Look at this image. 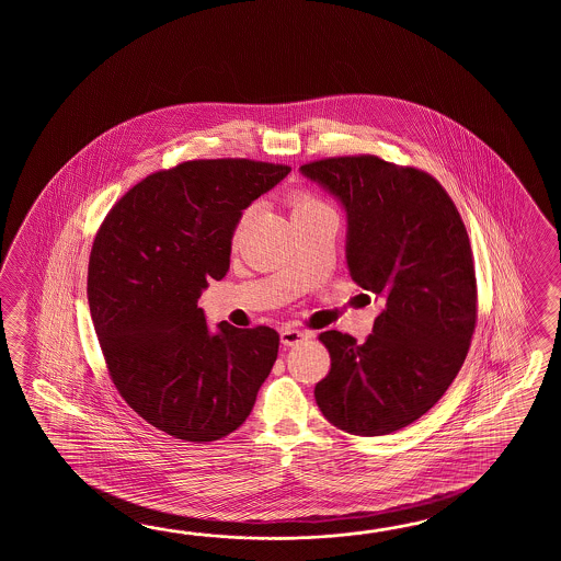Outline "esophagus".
<instances>
[{"label": "esophagus", "instance_id": "esophagus-1", "mask_svg": "<svg viewBox=\"0 0 561 561\" xmlns=\"http://www.w3.org/2000/svg\"><path fill=\"white\" fill-rule=\"evenodd\" d=\"M310 334L305 331H295V329H283L280 331V343L285 346H295L302 341H307Z\"/></svg>", "mask_w": 561, "mask_h": 561}]
</instances>
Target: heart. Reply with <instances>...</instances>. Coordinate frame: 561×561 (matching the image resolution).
Segmentation results:
<instances>
[{"label":"heart","mask_w":561,"mask_h":561,"mask_svg":"<svg viewBox=\"0 0 561 561\" xmlns=\"http://www.w3.org/2000/svg\"><path fill=\"white\" fill-rule=\"evenodd\" d=\"M290 206H293V216L307 215V213H317V210H331L321 198H317L310 192H295L290 196Z\"/></svg>","instance_id":"b5f03b06"}]
</instances>
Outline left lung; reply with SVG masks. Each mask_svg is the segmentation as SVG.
<instances>
[{"label":"left lung","instance_id":"8db88e82","mask_svg":"<svg viewBox=\"0 0 561 561\" xmlns=\"http://www.w3.org/2000/svg\"><path fill=\"white\" fill-rule=\"evenodd\" d=\"M346 213V266L381 302L363 345L321 333L331 370L314 399L334 427L377 437L425 415L461 369L476 331V266L466 225L442 184L377 156L300 167Z\"/></svg>","mask_w":561,"mask_h":561}]
</instances>
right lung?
Returning a JSON list of instances; mask_svg holds the SVG:
<instances>
[{
  "mask_svg": "<svg viewBox=\"0 0 561 561\" xmlns=\"http://www.w3.org/2000/svg\"><path fill=\"white\" fill-rule=\"evenodd\" d=\"M290 168L194 160L126 192L95 234L88 302L110 377L156 430L216 442L251 415L275 365L268 327L213 333L198 298L225 278L242 210Z\"/></svg>",
  "mask_w": 561,
  "mask_h": 561,
  "instance_id": "1",
  "label": "right lung"
}]
</instances>
